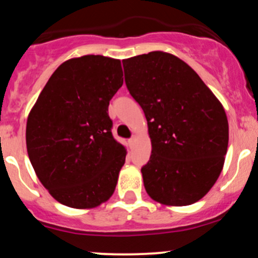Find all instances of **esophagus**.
<instances>
[{
  "mask_svg": "<svg viewBox=\"0 0 258 258\" xmlns=\"http://www.w3.org/2000/svg\"><path fill=\"white\" fill-rule=\"evenodd\" d=\"M135 142H136V136H133V137L128 141V144L130 146H133V144H135Z\"/></svg>",
  "mask_w": 258,
  "mask_h": 258,
  "instance_id": "esophagus-1",
  "label": "esophagus"
}]
</instances>
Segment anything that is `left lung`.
<instances>
[{
	"instance_id": "1",
	"label": "left lung",
	"mask_w": 258,
	"mask_h": 258,
	"mask_svg": "<svg viewBox=\"0 0 258 258\" xmlns=\"http://www.w3.org/2000/svg\"><path fill=\"white\" fill-rule=\"evenodd\" d=\"M130 93L143 109L152 155L142 167L156 203L186 206L218 179L228 149L223 105L185 61L162 51L123 59Z\"/></svg>"
}]
</instances>
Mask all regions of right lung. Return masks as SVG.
Masks as SVG:
<instances>
[{"mask_svg":"<svg viewBox=\"0 0 258 258\" xmlns=\"http://www.w3.org/2000/svg\"><path fill=\"white\" fill-rule=\"evenodd\" d=\"M119 59L64 61L29 112L26 149L37 178L58 203L94 209L110 199L126 148L111 135L110 99L123 84Z\"/></svg>","mask_w":258,"mask_h":258,"instance_id":"1","label":"right lung"}]
</instances>
